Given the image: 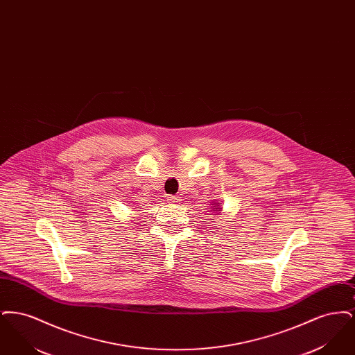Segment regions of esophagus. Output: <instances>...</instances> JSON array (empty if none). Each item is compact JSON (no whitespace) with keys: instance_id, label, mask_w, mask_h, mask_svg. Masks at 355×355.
<instances>
[{"instance_id":"1","label":"esophagus","mask_w":355,"mask_h":355,"mask_svg":"<svg viewBox=\"0 0 355 355\" xmlns=\"http://www.w3.org/2000/svg\"><path fill=\"white\" fill-rule=\"evenodd\" d=\"M168 202L169 203H178L180 202V197H177V196H168Z\"/></svg>"}]
</instances>
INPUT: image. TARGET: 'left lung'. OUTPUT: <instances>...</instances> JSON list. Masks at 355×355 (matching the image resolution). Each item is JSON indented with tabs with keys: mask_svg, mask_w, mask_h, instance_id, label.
I'll list each match as a JSON object with an SVG mask.
<instances>
[{
	"mask_svg": "<svg viewBox=\"0 0 355 355\" xmlns=\"http://www.w3.org/2000/svg\"><path fill=\"white\" fill-rule=\"evenodd\" d=\"M211 205H216V206H218V207H214V209H216V211H220V209H222V207H220V203H211Z\"/></svg>",
	"mask_w": 355,
	"mask_h": 355,
	"instance_id": "1",
	"label": "left lung"
}]
</instances>
